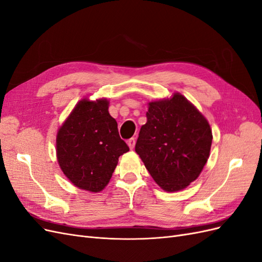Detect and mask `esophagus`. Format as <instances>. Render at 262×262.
Masks as SVG:
<instances>
[{"instance_id": "esophagus-1", "label": "esophagus", "mask_w": 262, "mask_h": 262, "mask_svg": "<svg viewBox=\"0 0 262 262\" xmlns=\"http://www.w3.org/2000/svg\"><path fill=\"white\" fill-rule=\"evenodd\" d=\"M128 145H129V147L132 149V148L134 147V145H136V139H134V138L129 139V140H128Z\"/></svg>"}]
</instances>
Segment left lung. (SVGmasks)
Listing matches in <instances>:
<instances>
[{
	"instance_id": "left-lung-1",
	"label": "left lung",
	"mask_w": 262,
	"mask_h": 262,
	"mask_svg": "<svg viewBox=\"0 0 262 262\" xmlns=\"http://www.w3.org/2000/svg\"><path fill=\"white\" fill-rule=\"evenodd\" d=\"M141 126L136 152L166 191L185 189L199 177L212 144L210 124L180 94L152 101Z\"/></svg>"
}]
</instances>
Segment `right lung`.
<instances>
[{
	"label": "right lung",
	"instance_id": "obj_1",
	"mask_svg": "<svg viewBox=\"0 0 262 262\" xmlns=\"http://www.w3.org/2000/svg\"><path fill=\"white\" fill-rule=\"evenodd\" d=\"M107 99H83L60 128L57 157L62 171L80 189L99 192L112 178L118 158L129 150Z\"/></svg>",
	"mask_w": 262,
	"mask_h": 262
}]
</instances>
